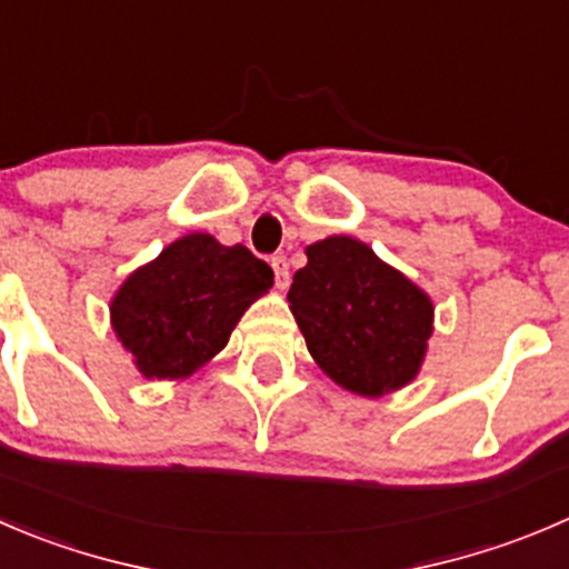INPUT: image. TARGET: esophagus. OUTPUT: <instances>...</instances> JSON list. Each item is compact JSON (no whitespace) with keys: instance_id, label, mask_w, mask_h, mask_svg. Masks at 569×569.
I'll return each mask as SVG.
<instances>
[{"instance_id":"esophagus-1","label":"esophagus","mask_w":569,"mask_h":569,"mask_svg":"<svg viewBox=\"0 0 569 569\" xmlns=\"http://www.w3.org/2000/svg\"><path fill=\"white\" fill-rule=\"evenodd\" d=\"M272 269H274V286H278L280 291L289 289V263H286V256H274Z\"/></svg>"}]
</instances>
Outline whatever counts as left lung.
I'll return each mask as SVG.
<instances>
[{
	"label": "left lung",
	"mask_w": 569,
	"mask_h": 569,
	"mask_svg": "<svg viewBox=\"0 0 569 569\" xmlns=\"http://www.w3.org/2000/svg\"><path fill=\"white\" fill-rule=\"evenodd\" d=\"M306 256L286 300L319 369L361 397L411 383L433 333L431 297L352 236L313 241Z\"/></svg>",
	"instance_id": "obj_1"
}]
</instances>
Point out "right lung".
Here are the masks:
<instances>
[{"label": "right lung", "instance_id": "1", "mask_svg": "<svg viewBox=\"0 0 569 569\" xmlns=\"http://www.w3.org/2000/svg\"><path fill=\"white\" fill-rule=\"evenodd\" d=\"M274 274L247 247L211 233L180 236L127 274L110 300V328L147 380H180L224 350Z\"/></svg>", "mask_w": 569, "mask_h": 569}]
</instances>
